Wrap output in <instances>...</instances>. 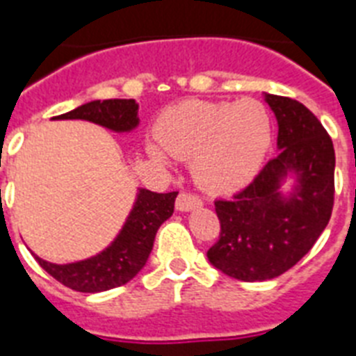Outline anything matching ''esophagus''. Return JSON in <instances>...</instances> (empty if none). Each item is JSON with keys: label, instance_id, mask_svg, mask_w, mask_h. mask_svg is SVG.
<instances>
[{"label": "esophagus", "instance_id": "esophagus-1", "mask_svg": "<svg viewBox=\"0 0 356 356\" xmlns=\"http://www.w3.org/2000/svg\"><path fill=\"white\" fill-rule=\"evenodd\" d=\"M203 205V201L197 197V195L190 194V192H181L175 201V207H177V211L181 212H188V211H194L197 207Z\"/></svg>", "mask_w": 356, "mask_h": 356}]
</instances>
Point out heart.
<instances>
[{
    "mask_svg": "<svg viewBox=\"0 0 356 356\" xmlns=\"http://www.w3.org/2000/svg\"><path fill=\"white\" fill-rule=\"evenodd\" d=\"M155 138L168 155L192 159V173L203 188L231 192L259 172L271 144V118L257 99H190L162 114ZM161 150L149 145V155L166 164Z\"/></svg>",
    "mask_w": 356,
    "mask_h": 356,
    "instance_id": "1",
    "label": "heart"
}]
</instances>
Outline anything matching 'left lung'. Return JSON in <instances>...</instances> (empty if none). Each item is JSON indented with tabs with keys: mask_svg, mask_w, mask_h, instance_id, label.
<instances>
[{
	"mask_svg": "<svg viewBox=\"0 0 356 356\" xmlns=\"http://www.w3.org/2000/svg\"><path fill=\"white\" fill-rule=\"evenodd\" d=\"M279 125V155L231 200H216L220 240L207 251L211 264L238 281L275 279L309 253L331 220L334 147L321 122L290 97L266 94ZM288 175L296 186L288 196Z\"/></svg>",
	"mask_w": 356,
	"mask_h": 356,
	"instance_id": "8db88e82",
	"label": "left lung"
}]
</instances>
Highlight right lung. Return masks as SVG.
I'll return each instance as SVG.
<instances>
[{
  "label": "right lung",
  "mask_w": 356,
  "mask_h": 356,
  "mask_svg": "<svg viewBox=\"0 0 356 356\" xmlns=\"http://www.w3.org/2000/svg\"><path fill=\"white\" fill-rule=\"evenodd\" d=\"M53 120H86L116 133H127L138 125V103L134 99H97ZM175 197L177 192L156 194L140 188L127 222L102 253L72 264H53L40 257H35L36 262L53 279L75 292L96 293L122 286L145 266L156 231L173 214Z\"/></svg>",
  "instance_id": "1"
}]
</instances>
